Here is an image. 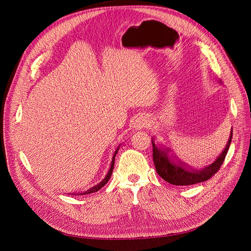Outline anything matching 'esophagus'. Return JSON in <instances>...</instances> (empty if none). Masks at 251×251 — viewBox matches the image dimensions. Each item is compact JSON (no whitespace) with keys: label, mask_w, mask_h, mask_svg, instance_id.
Returning a JSON list of instances; mask_svg holds the SVG:
<instances>
[{"label":"esophagus","mask_w":251,"mask_h":251,"mask_svg":"<svg viewBox=\"0 0 251 251\" xmlns=\"http://www.w3.org/2000/svg\"><path fill=\"white\" fill-rule=\"evenodd\" d=\"M147 123H148V121L146 120V119L140 118V117L136 118L133 122V128H135L136 130H140L141 128H143L147 125Z\"/></svg>","instance_id":"obj_1"}]
</instances>
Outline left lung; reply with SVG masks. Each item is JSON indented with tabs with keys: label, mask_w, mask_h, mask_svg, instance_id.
Wrapping results in <instances>:
<instances>
[{
	"label": "left lung",
	"mask_w": 251,
	"mask_h": 251,
	"mask_svg": "<svg viewBox=\"0 0 251 251\" xmlns=\"http://www.w3.org/2000/svg\"><path fill=\"white\" fill-rule=\"evenodd\" d=\"M233 136V129H231V133L229 140L227 142V146L223 152L218 156L216 161L201 170H195L188 168L186 164L182 162L178 163L177 161L173 160V157H170L168 151L169 150H164L159 146H155L153 139H151L152 143V159L153 164L155 167L156 173L159 174L165 181L173 185L179 186H187L193 185L196 183H201L212 178L220 169L224 160L227 155L229 151V147L231 144ZM173 156V155H172Z\"/></svg>",
	"instance_id": "obj_1"
}]
</instances>
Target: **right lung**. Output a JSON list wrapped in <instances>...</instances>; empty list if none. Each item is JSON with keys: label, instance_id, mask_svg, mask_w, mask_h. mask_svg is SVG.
I'll use <instances>...</instances> for the list:
<instances>
[{"label": "right lung", "instance_id": "right-lung-1", "mask_svg": "<svg viewBox=\"0 0 251 251\" xmlns=\"http://www.w3.org/2000/svg\"><path fill=\"white\" fill-rule=\"evenodd\" d=\"M118 151H119V147H118V149H117V151H115V153H114V156H113V159H112V163H111V167H110V170H109V172L107 173V175H105V177H104V179L100 182V183H99L98 185H96V186H94V187H91L90 189H88L87 191H85V192H83V193H77V194H75V193H73V195H83V194H89V193H94V192H97V191H99L101 187H103L105 184L108 183V181L110 180V178H111V176H112V173H113V169H114V163H115V156H116V154H117V152H118Z\"/></svg>", "mask_w": 251, "mask_h": 251}]
</instances>
